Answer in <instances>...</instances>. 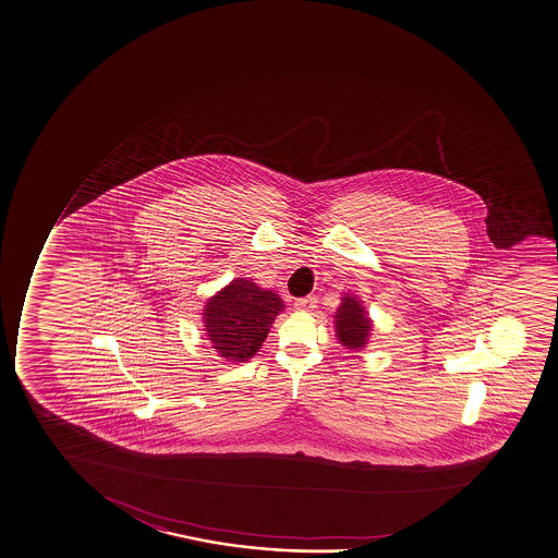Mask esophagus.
I'll return each mask as SVG.
<instances>
[{"label": "esophagus", "instance_id": "34e87169", "mask_svg": "<svg viewBox=\"0 0 558 558\" xmlns=\"http://www.w3.org/2000/svg\"><path fill=\"white\" fill-rule=\"evenodd\" d=\"M315 306H317V299L315 296H304V299H299V301L294 302V307L299 312H312Z\"/></svg>", "mask_w": 558, "mask_h": 558}]
</instances>
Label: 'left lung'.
<instances>
[{"label":"left lung","instance_id":"1","mask_svg":"<svg viewBox=\"0 0 558 558\" xmlns=\"http://www.w3.org/2000/svg\"><path fill=\"white\" fill-rule=\"evenodd\" d=\"M333 323H336V336L347 349L357 351L365 347L369 339L371 319L365 314L362 302L356 301V296L344 294L338 312L333 315Z\"/></svg>","mask_w":558,"mask_h":558}]
</instances>
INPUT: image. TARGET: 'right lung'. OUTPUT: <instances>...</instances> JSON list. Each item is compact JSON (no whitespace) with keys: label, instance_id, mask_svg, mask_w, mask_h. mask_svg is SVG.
<instances>
[{"label":"right lung","instance_id":"add662e5","mask_svg":"<svg viewBox=\"0 0 558 558\" xmlns=\"http://www.w3.org/2000/svg\"><path fill=\"white\" fill-rule=\"evenodd\" d=\"M282 299L256 283L238 278L214 294L204 307V330L220 357L243 364L267 339L276 315L283 312Z\"/></svg>","mask_w":558,"mask_h":558}]
</instances>
